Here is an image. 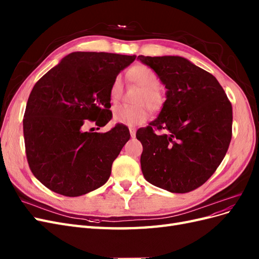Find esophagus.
Here are the masks:
<instances>
[{
  "label": "esophagus",
  "mask_w": 259,
  "mask_h": 259,
  "mask_svg": "<svg viewBox=\"0 0 259 259\" xmlns=\"http://www.w3.org/2000/svg\"><path fill=\"white\" fill-rule=\"evenodd\" d=\"M130 134L132 137L136 136V128L135 127H130Z\"/></svg>",
  "instance_id": "1"
}]
</instances>
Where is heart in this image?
<instances>
[{
    "label": "heart",
    "instance_id": "heart-1",
    "mask_svg": "<svg viewBox=\"0 0 259 259\" xmlns=\"http://www.w3.org/2000/svg\"><path fill=\"white\" fill-rule=\"evenodd\" d=\"M128 76L143 89L136 106L120 105L113 109V120L116 123L125 125H138L147 121L149 117V109L152 112H159L165 105V95L159 88L160 79L152 69L145 65H136L128 71ZM123 94V81L121 75H116L109 90V96L112 103H117ZM147 106H146L144 104Z\"/></svg>",
    "mask_w": 259,
    "mask_h": 259
}]
</instances>
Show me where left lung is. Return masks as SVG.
I'll use <instances>...</instances> for the list:
<instances>
[{"label": "left lung", "instance_id": "obj_1", "mask_svg": "<svg viewBox=\"0 0 259 259\" xmlns=\"http://www.w3.org/2000/svg\"><path fill=\"white\" fill-rule=\"evenodd\" d=\"M165 85V105L139 128L147 182L173 193L197 189L215 173L232 136V106L216 77L179 56L137 57ZM153 128L164 130L156 135Z\"/></svg>", "mask_w": 259, "mask_h": 259}]
</instances>
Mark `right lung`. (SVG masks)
I'll use <instances>...</instances> for the list:
<instances>
[{"instance_id": "right-lung-1", "label": "right lung", "mask_w": 259, "mask_h": 259, "mask_svg": "<svg viewBox=\"0 0 259 259\" xmlns=\"http://www.w3.org/2000/svg\"><path fill=\"white\" fill-rule=\"evenodd\" d=\"M135 59L74 52L33 86L23 116L26 154L31 171L50 190L79 197L107 183L130 131L116 124L107 133L86 132L85 124L101 127L111 120V83Z\"/></svg>"}]
</instances>
